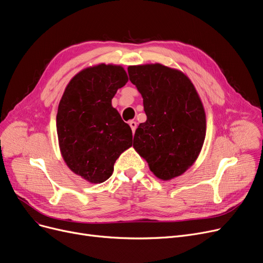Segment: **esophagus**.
Returning a JSON list of instances; mask_svg holds the SVG:
<instances>
[{"instance_id": "esophagus-1", "label": "esophagus", "mask_w": 263, "mask_h": 263, "mask_svg": "<svg viewBox=\"0 0 263 263\" xmlns=\"http://www.w3.org/2000/svg\"><path fill=\"white\" fill-rule=\"evenodd\" d=\"M129 124H130V127H131V129H132V132L134 133L135 130H136V127H138V123H136V121L131 120V121L129 122Z\"/></svg>"}]
</instances>
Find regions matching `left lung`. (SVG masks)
I'll use <instances>...</instances> for the list:
<instances>
[{"mask_svg": "<svg viewBox=\"0 0 263 263\" xmlns=\"http://www.w3.org/2000/svg\"><path fill=\"white\" fill-rule=\"evenodd\" d=\"M128 72L147 116L135 131L133 148L159 179L180 176L196 162L206 133L196 87L185 73L161 63L130 65Z\"/></svg>", "mask_w": 263, "mask_h": 263, "instance_id": "left-lung-1", "label": "left lung"}]
</instances>
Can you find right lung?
Instances as JSON below:
<instances>
[{
    "instance_id": "obj_1",
    "label": "right lung",
    "mask_w": 263,
    "mask_h": 263,
    "mask_svg": "<svg viewBox=\"0 0 263 263\" xmlns=\"http://www.w3.org/2000/svg\"><path fill=\"white\" fill-rule=\"evenodd\" d=\"M121 65L100 63L78 72L65 87L57 112L64 162L91 184L110 177L119 156L132 146V130L111 99L128 83Z\"/></svg>"
}]
</instances>
